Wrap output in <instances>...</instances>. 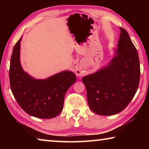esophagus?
I'll return each mask as SVG.
<instances>
[{"label": "esophagus", "instance_id": "obj_1", "mask_svg": "<svg viewBox=\"0 0 149 149\" xmlns=\"http://www.w3.org/2000/svg\"><path fill=\"white\" fill-rule=\"evenodd\" d=\"M74 68H75V74H76V75H78V76H81L83 73H82L81 70L80 68L79 64H78V63H75V64H74Z\"/></svg>", "mask_w": 149, "mask_h": 149}]
</instances>
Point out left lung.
<instances>
[{
	"instance_id": "8db88e82",
	"label": "left lung",
	"mask_w": 149,
	"mask_h": 149,
	"mask_svg": "<svg viewBox=\"0 0 149 149\" xmlns=\"http://www.w3.org/2000/svg\"><path fill=\"white\" fill-rule=\"evenodd\" d=\"M120 29L116 55L107 66L82 79L91 110L99 115L122 112L134 97L139 84L137 50L127 31Z\"/></svg>"
}]
</instances>
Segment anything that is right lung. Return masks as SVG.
<instances>
[{"label": "right lung", "instance_id": "1", "mask_svg": "<svg viewBox=\"0 0 149 149\" xmlns=\"http://www.w3.org/2000/svg\"><path fill=\"white\" fill-rule=\"evenodd\" d=\"M12 51L9 77L11 91L15 99L27 114L49 119L56 117L62 110L65 94L76 81L74 73L64 71L46 79H35L25 72L19 62L20 42Z\"/></svg>", "mask_w": 149, "mask_h": 149}]
</instances>
